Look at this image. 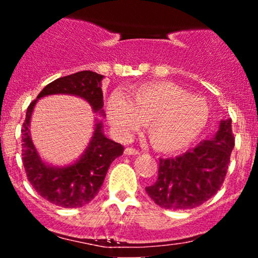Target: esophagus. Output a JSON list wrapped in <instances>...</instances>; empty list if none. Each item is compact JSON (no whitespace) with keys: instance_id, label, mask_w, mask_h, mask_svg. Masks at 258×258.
<instances>
[{"instance_id":"esophagus-1","label":"esophagus","mask_w":258,"mask_h":258,"mask_svg":"<svg viewBox=\"0 0 258 258\" xmlns=\"http://www.w3.org/2000/svg\"><path fill=\"white\" fill-rule=\"evenodd\" d=\"M125 154H127V155H138L139 152L137 149H135V148L127 147L125 149Z\"/></svg>"}]
</instances>
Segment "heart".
Returning a JSON list of instances; mask_svg holds the SVG:
<instances>
[{
    "label": "heart",
    "mask_w": 258,
    "mask_h": 258,
    "mask_svg": "<svg viewBox=\"0 0 258 258\" xmlns=\"http://www.w3.org/2000/svg\"><path fill=\"white\" fill-rule=\"evenodd\" d=\"M108 117L121 137H128L147 123L150 144L159 152L173 153L204 132L210 106L179 86L155 82L131 88L125 97L112 94L108 100Z\"/></svg>",
    "instance_id": "heart-1"
}]
</instances>
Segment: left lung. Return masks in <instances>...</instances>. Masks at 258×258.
Wrapping results in <instances>:
<instances>
[{
    "label": "left lung",
    "instance_id": "left-lung-1",
    "mask_svg": "<svg viewBox=\"0 0 258 258\" xmlns=\"http://www.w3.org/2000/svg\"><path fill=\"white\" fill-rule=\"evenodd\" d=\"M235 144L232 120H222L209 141L176 158L160 159L158 178L146 191L156 205L168 210L200 206L220 190Z\"/></svg>",
    "mask_w": 258,
    "mask_h": 258
}]
</instances>
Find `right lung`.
<instances>
[{
  "label": "right lung",
  "instance_id": "obj_1",
  "mask_svg": "<svg viewBox=\"0 0 258 258\" xmlns=\"http://www.w3.org/2000/svg\"><path fill=\"white\" fill-rule=\"evenodd\" d=\"M103 75L90 70L63 76L51 82L38 93L37 99L51 94H73L90 103L93 111L103 112ZM37 99L26 110L22 128V156L26 177L43 199L60 207L75 209L91 203L98 194L110 164L122 155L123 147L103 135L102 122L97 121L94 133L84 155L75 164L52 167L42 162L34 147L29 125Z\"/></svg>",
  "mask_w": 258,
  "mask_h": 258
}]
</instances>
